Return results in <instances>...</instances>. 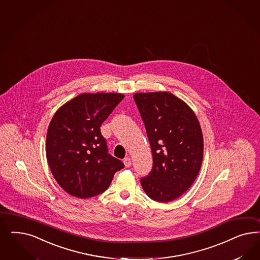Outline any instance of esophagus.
Wrapping results in <instances>:
<instances>
[{
  "instance_id": "34e87169",
  "label": "esophagus",
  "mask_w": 260,
  "mask_h": 260,
  "mask_svg": "<svg viewBox=\"0 0 260 260\" xmlns=\"http://www.w3.org/2000/svg\"><path fill=\"white\" fill-rule=\"evenodd\" d=\"M123 164H124V166H125V168H129L130 166H131V164H132V160L130 158H125V159H123Z\"/></svg>"
}]
</instances>
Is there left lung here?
<instances>
[{"label": "left lung", "mask_w": 260, "mask_h": 260, "mask_svg": "<svg viewBox=\"0 0 260 260\" xmlns=\"http://www.w3.org/2000/svg\"><path fill=\"white\" fill-rule=\"evenodd\" d=\"M153 156L150 174L141 179L152 200L173 201L198 175L204 155L201 126L193 110L169 92H137Z\"/></svg>", "instance_id": "obj_1"}]
</instances>
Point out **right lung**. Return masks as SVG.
<instances>
[{
    "label": "right lung",
    "instance_id": "1",
    "mask_svg": "<svg viewBox=\"0 0 260 260\" xmlns=\"http://www.w3.org/2000/svg\"><path fill=\"white\" fill-rule=\"evenodd\" d=\"M124 94L84 92L67 101L50 120L46 155L59 185L80 199L105 191L115 173L124 168L108 154L101 125Z\"/></svg>",
    "mask_w": 260,
    "mask_h": 260
}]
</instances>
